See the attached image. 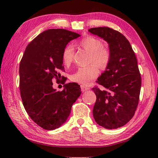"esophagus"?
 <instances>
[{
	"label": "esophagus",
	"mask_w": 158,
	"mask_h": 158,
	"mask_svg": "<svg viewBox=\"0 0 158 158\" xmlns=\"http://www.w3.org/2000/svg\"><path fill=\"white\" fill-rule=\"evenodd\" d=\"M81 89L82 92H85L86 91V90H90V88L88 86H85V85H81Z\"/></svg>",
	"instance_id": "obj_1"
}]
</instances>
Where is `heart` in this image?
Masks as SVG:
<instances>
[{
	"instance_id": "1",
	"label": "heart",
	"mask_w": 158,
	"mask_h": 158,
	"mask_svg": "<svg viewBox=\"0 0 158 158\" xmlns=\"http://www.w3.org/2000/svg\"><path fill=\"white\" fill-rule=\"evenodd\" d=\"M79 45L84 50L90 53L89 63L92 64L87 67L79 68L70 76L73 81L79 84L88 85L98 75V69H105L108 66L111 58L109 50L103 47V43L94 37H85L79 42ZM74 58V49L72 44H68L64 48L62 53L63 63L69 66L73 63ZM95 64L96 66L94 65Z\"/></svg>"
}]
</instances>
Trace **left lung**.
<instances>
[{"label": "left lung", "instance_id": "left-lung-1", "mask_svg": "<svg viewBox=\"0 0 158 158\" xmlns=\"http://www.w3.org/2000/svg\"><path fill=\"white\" fill-rule=\"evenodd\" d=\"M90 33L108 42L111 58L105 73L98 79L93 114L96 123L106 129H117L129 122L137 110L141 85L137 60L129 41L109 27L92 28Z\"/></svg>", "mask_w": 158, "mask_h": 158}]
</instances>
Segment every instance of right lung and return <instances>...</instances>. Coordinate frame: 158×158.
I'll list each match as a JSON object with an SVG mask.
<instances>
[{"label": "right lung", "instance_id": "1", "mask_svg": "<svg viewBox=\"0 0 158 158\" xmlns=\"http://www.w3.org/2000/svg\"><path fill=\"white\" fill-rule=\"evenodd\" d=\"M79 36L65 29L45 31L28 44L20 61L19 88L23 106L31 118L44 130L60 127L81 93L78 84H65V80L62 91H56L52 87L53 79L59 81V72L65 71L64 48Z\"/></svg>", "mask_w": 158, "mask_h": 158}]
</instances>
